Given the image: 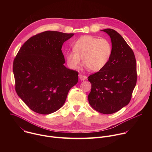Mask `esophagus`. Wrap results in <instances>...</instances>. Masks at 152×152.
Instances as JSON below:
<instances>
[{"instance_id":"34e87169","label":"esophagus","mask_w":152,"mask_h":152,"mask_svg":"<svg viewBox=\"0 0 152 152\" xmlns=\"http://www.w3.org/2000/svg\"><path fill=\"white\" fill-rule=\"evenodd\" d=\"M79 78L80 79V80H84L85 79H86V78H87V77H86V76L85 75H79Z\"/></svg>"}]
</instances>
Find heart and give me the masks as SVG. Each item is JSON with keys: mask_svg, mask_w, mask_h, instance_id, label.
Instances as JSON below:
<instances>
[{"mask_svg": "<svg viewBox=\"0 0 152 152\" xmlns=\"http://www.w3.org/2000/svg\"><path fill=\"white\" fill-rule=\"evenodd\" d=\"M73 52L66 54L67 65L72 69H77L82 62L86 68L93 72L102 70L109 62L113 48L111 42L104 38L91 35L80 37L73 46Z\"/></svg>", "mask_w": 152, "mask_h": 152, "instance_id": "heart-1", "label": "heart"}]
</instances>
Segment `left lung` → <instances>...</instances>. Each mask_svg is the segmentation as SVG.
I'll return each mask as SVG.
<instances>
[{
    "instance_id": "1",
    "label": "left lung",
    "mask_w": 152,
    "mask_h": 152,
    "mask_svg": "<svg viewBox=\"0 0 152 152\" xmlns=\"http://www.w3.org/2000/svg\"><path fill=\"white\" fill-rule=\"evenodd\" d=\"M111 38L113 53L102 70L90 75L91 90L88 102L104 114L115 113L128 104L137 83V64L134 53L117 31L102 30Z\"/></svg>"
}]
</instances>
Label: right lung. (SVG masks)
<instances>
[{
    "instance_id": "obj_1",
    "label": "right lung",
    "mask_w": 152,
    "mask_h": 152,
    "mask_svg": "<svg viewBox=\"0 0 152 152\" xmlns=\"http://www.w3.org/2000/svg\"><path fill=\"white\" fill-rule=\"evenodd\" d=\"M74 35L48 31L28 39L13 62L15 90L33 111L50 114L64 104L78 72L64 66L63 43Z\"/></svg>"
}]
</instances>
